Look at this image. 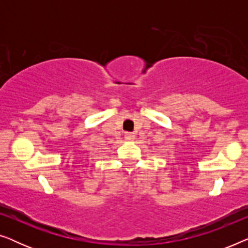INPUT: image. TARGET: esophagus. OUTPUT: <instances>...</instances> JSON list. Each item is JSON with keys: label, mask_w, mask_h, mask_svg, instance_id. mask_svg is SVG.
<instances>
[{"label": "esophagus", "mask_w": 248, "mask_h": 248, "mask_svg": "<svg viewBox=\"0 0 248 248\" xmlns=\"http://www.w3.org/2000/svg\"><path fill=\"white\" fill-rule=\"evenodd\" d=\"M125 139H126L127 141H132L135 139V135L134 133H131V132H126V133H125Z\"/></svg>", "instance_id": "esophagus-1"}]
</instances>
